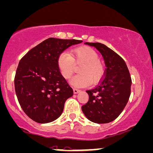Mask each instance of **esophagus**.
Listing matches in <instances>:
<instances>
[{"label":"esophagus","instance_id":"esophagus-1","mask_svg":"<svg viewBox=\"0 0 153 153\" xmlns=\"http://www.w3.org/2000/svg\"><path fill=\"white\" fill-rule=\"evenodd\" d=\"M73 91H74V94H78L79 92H80V90H79V89H77V88H74L73 89Z\"/></svg>","mask_w":153,"mask_h":153}]
</instances>
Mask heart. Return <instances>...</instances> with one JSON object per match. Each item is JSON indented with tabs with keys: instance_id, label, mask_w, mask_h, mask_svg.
Listing matches in <instances>:
<instances>
[{
	"instance_id": "obj_1",
	"label": "heart",
	"mask_w": 153,
	"mask_h": 153,
	"mask_svg": "<svg viewBox=\"0 0 153 153\" xmlns=\"http://www.w3.org/2000/svg\"><path fill=\"white\" fill-rule=\"evenodd\" d=\"M58 69L63 78L68 79L74 72L76 66L80 65L79 72L70 80V84L76 87H86L97 83L104 75L105 69L99 54L89 47L74 48L69 54L62 52L56 61Z\"/></svg>"
}]
</instances>
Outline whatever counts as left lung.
<instances>
[{"label":"left lung","instance_id":"8db88e82","mask_svg":"<svg viewBox=\"0 0 153 153\" xmlns=\"http://www.w3.org/2000/svg\"><path fill=\"white\" fill-rule=\"evenodd\" d=\"M102 54L104 75L95 88L87 90L88 102L82 105L85 116L96 123H108L123 111L131 95L132 80L125 61L114 51L99 42H85Z\"/></svg>","mask_w":153,"mask_h":153}]
</instances>
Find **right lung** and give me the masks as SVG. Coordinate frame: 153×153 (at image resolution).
Masks as SVG:
<instances>
[{
  "instance_id": "1",
  "label": "right lung",
  "mask_w": 153,
  "mask_h": 153,
  "mask_svg": "<svg viewBox=\"0 0 153 153\" xmlns=\"http://www.w3.org/2000/svg\"><path fill=\"white\" fill-rule=\"evenodd\" d=\"M77 39L50 37L31 49L20 59L15 76L18 102L25 114L39 123L54 121L61 116L73 89L60 74L58 56Z\"/></svg>"
}]
</instances>
